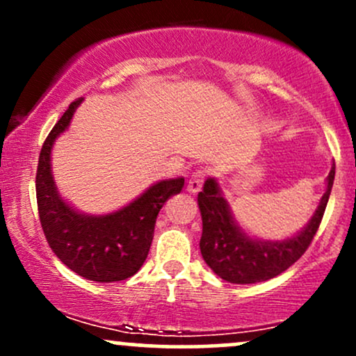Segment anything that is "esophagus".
<instances>
[{
    "mask_svg": "<svg viewBox=\"0 0 356 356\" xmlns=\"http://www.w3.org/2000/svg\"><path fill=\"white\" fill-rule=\"evenodd\" d=\"M202 182H204V170H197V172L192 174L189 181H187V191H189L191 194H197V192L201 191Z\"/></svg>",
    "mask_w": 356,
    "mask_h": 356,
    "instance_id": "34e87169",
    "label": "esophagus"
}]
</instances>
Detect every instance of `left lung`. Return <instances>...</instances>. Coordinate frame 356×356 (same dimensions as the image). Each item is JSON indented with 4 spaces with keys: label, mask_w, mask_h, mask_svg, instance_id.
Instances as JSON below:
<instances>
[{
    "label": "left lung",
    "mask_w": 356,
    "mask_h": 356,
    "mask_svg": "<svg viewBox=\"0 0 356 356\" xmlns=\"http://www.w3.org/2000/svg\"><path fill=\"white\" fill-rule=\"evenodd\" d=\"M334 181V162L326 177V191L312 219L296 234L281 241H268L249 234L236 219L216 177H207L197 195L202 218L199 248L206 264L224 281L254 284L268 281L295 264L308 249L320 226Z\"/></svg>",
    "instance_id": "8db88e82"
}]
</instances>
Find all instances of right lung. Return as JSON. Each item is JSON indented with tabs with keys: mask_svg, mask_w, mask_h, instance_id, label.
<instances>
[{
	"mask_svg": "<svg viewBox=\"0 0 356 356\" xmlns=\"http://www.w3.org/2000/svg\"><path fill=\"white\" fill-rule=\"evenodd\" d=\"M79 99L53 127L40 152L36 170V201L48 244L73 273L97 283H112L134 276L149 254L155 219L170 195L179 194L184 177L162 179L140 195L108 214H85L61 197L51 170V150L72 124Z\"/></svg>",
	"mask_w": 356,
	"mask_h": 356,
	"instance_id": "right-lung-1",
	"label": "right lung"
}]
</instances>
